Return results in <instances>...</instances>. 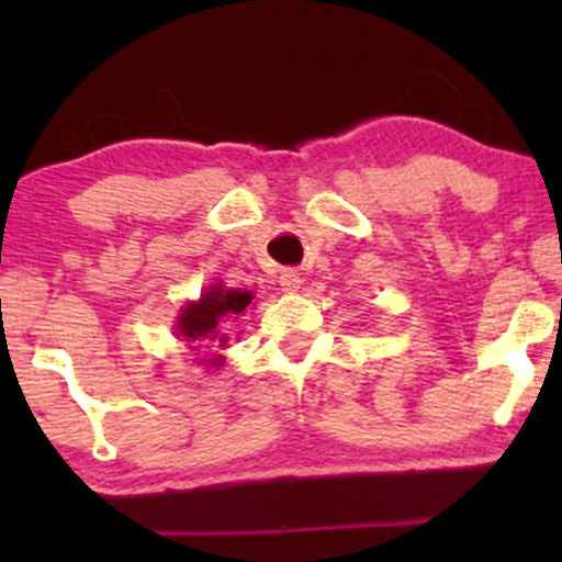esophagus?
<instances>
[{
    "instance_id": "34e87169",
    "label": "esophagus",
    "mask_w": 562,
    "mask_h": 562,
    "mask_svg": "<svg viewBox=\"0 0 562 562\" xmlns=\"http://www.w3.org/2000/svg\"><path fill=\"white\" fill-rule=\"evenodd\" d=\"M279 283L286 294H294V291H299V286H302V276H299L294 268H286V271H281Z\"/></svg>"
}]
</instances>
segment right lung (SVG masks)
<instances>
[{"instance_id": "right-lung-1", "label": "right lung", "mask_w": 562, "mask_h": 562, "mask_svg": "<svg viewBox=\"0 0 562 562\" xmlns=\"http://www.w3.org/2000/svg\"><path fill=\"white\" fill-rule=\"evenodd\" d=\"M248 291H225L222 286H212L202 296V302L189 304L179 317V333L187 340H214L222 317L240 314L250 304Z\"/></svg>"}]
</instances>
